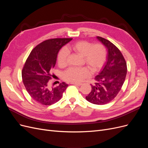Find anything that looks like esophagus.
<instances>
[{
    "instance_id": "esophagus-1",
    "label": "esophagus",
    "mask_w": 148,
    "mask_h": 148,
    "mask_svg": "<svg viewBox=\"0 0 148 148\" xmlns=\"http://www.w3.org/2000/svg\"><path fill=\"white\" fill-rule=\"evenodd\" d=\"M71 84H74V85H75V86H81V85L82 84V83H71Z\"/></svg>"
}]
</instances>
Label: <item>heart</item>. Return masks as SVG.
<instances>
[{
	"label": "heart",
	"instance_id": "heart-1",
	"mask_svg": "<svg viewBox=\"0 0 148 148\" xmlns=\"http://www.w3.org/2000/svg\"><path fill=\"white\" fill-rule=\"evenodd\" d=\"M68 51H72L83 57L84 63L88 68H70L63 74L66 81L72 83H79L85 78L90 77L91 70L92 72L99 70L105 63L107 51L102 44H92L86 41H80L68 46ZM65 49H62L57 57L58 64L65 66L66 64L68 52Z\"/></svg>",
	"mask_w": 148,
	"mask_h": 148
}]
</instances>
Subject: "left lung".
Wrapping results in <instances>:
<instances>
[{
  "instance_id": "left-lung-1",
  "label": "left lung",
  "mask_w": 148,
  "mask_h": 148,
  "mask_svg": "<svg viewBox=\"0 0 148 148\" xmlns=\"http://www.w3.org/2000/svg\"><path fill=\"white\" fill-rule=\"evenodd\" d=\"M97 39L107 49V62L101 72L91 84V91L86 96L89 102L104 105L112 101L122 88L127 72V63L119 49L109 40L100 36Z\"/></svg>"
}]
</instances>
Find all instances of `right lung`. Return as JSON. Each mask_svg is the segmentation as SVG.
<instances>
[{
  "label": "right lung",
  "instance_id": "1",
  "mask_svg": "<svg viewBox=\"0 0 148 148\" xmlns=\"http://www.w3.org/2000/svg\"><path fill=\"white\" fill-rule=\"evenodd\" d=\"M72 38L47 39L36 46L26 59L21 76L26 91L33 100L42 105L49 106L59 101L67 86L62 82L57 86H51L49 80L53 75L58 52Z\"/></svg>",
  "mask_w": 148,
  "mask_h": 148
}]
</instances>
